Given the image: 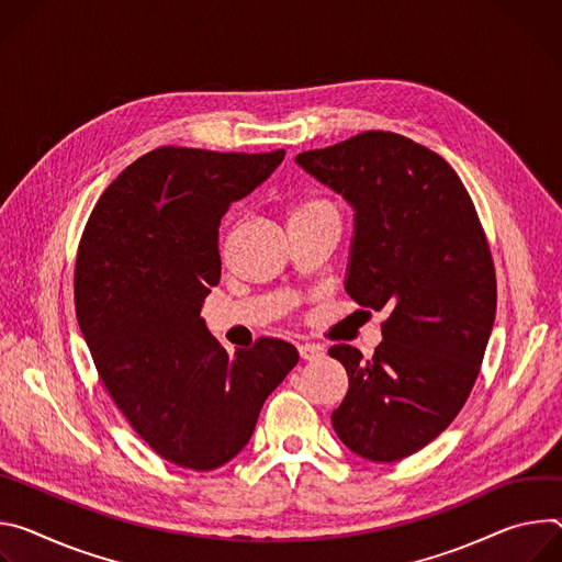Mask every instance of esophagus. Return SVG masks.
<instances>
[{"instance_id": "esophagus-1", "label": "esophagus", "mask_w": 562, "mask_h": 562, "mask_svg": "<svg viewBox=\"0 0 562 562\" xmlns=\"http://www.w3.org/2000/svg\"><path fill=\"white\" fill-rule=\"evenodd\" d=\"M299 355H301L303 361H313V359L324 355V348L319 344H301L299 346Z\"/></svg>"}]
</instances>
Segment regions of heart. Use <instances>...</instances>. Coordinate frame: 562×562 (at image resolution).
Here are the masks:
<instances>
[{
	"label": "heart",
	"instance_id": "heart-1",
	"mask_svg": "<svg viewBox=\"0 0 562 562\" xmlns=\"http://www.w3.org/2000/svg\"><path fill=\"white\" fill-rule=\"evenodd\" d=\"M317 216H337L330 201L322 196H303L290 207V221L299 218H317Z\"/></svg>",
	"mask_w": 562,
	"mask_h": 562
}]
</instances>
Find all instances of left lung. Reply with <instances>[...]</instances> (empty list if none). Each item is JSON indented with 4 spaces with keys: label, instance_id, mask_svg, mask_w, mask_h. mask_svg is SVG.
<instances>
[{
    "label": "left lung",
    "instance_id": "left-lung-1",
    "mask_svg": "<svg viewBox=\"0 0 562 562\" xmlns=\"http://www.w3.org/2000/svg\"><path fill=\"white\" fill-rule=\"evenodd\" d=\"M296 165L355 210L346 292L391 310L366 359L337 344L348 372L333 426L370 462L424 449L462 411L495 319V270L473 201L453 167L391 132H363Z\"/></svg>",
    "mask_w": 562,
    "mask_h": 562
}]
</instances>
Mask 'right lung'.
I'll return each instance as SVG.
<instances>
[{"label": "right lung", "instance_id": "1", "mask_svg": "<svg viewBox=\"0 0 562 562\" xmlns=\"http://www.w3.org/2000/svg\"><path fill=\"white\" fill-rule=\"evenodd\" d=\"M283 156L154 149L106 187L80 238L76 315L98 375L140 438L184 469L238 456L299 361L272 337L227 355L201 319L221 279V218Z\"/></svg>", "mask_w": 562, "mask_h": 562}]
</instances>
